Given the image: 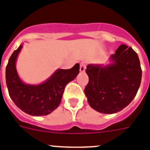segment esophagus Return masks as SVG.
I'll use <instances>...</instances> for the list:
<instances>
[{"label": "esophagus", "instance_id": "1", "mask_svg": "<svg viewBox=\"0 0 150 150\" xmlns=\"http://www.w3.org/2000/svg\"><path fill=\"white\" fill-rule=\"evenodd\" d=\"M86 63L84 62H81L80 63V71H81V72H84V71H86Z\"/></svg>", "mask_w": 150, "mask_h": 150}]
</instances>
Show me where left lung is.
I'll return each mask as SVG.
<instances>
[{"label":"left lung","instance_id":"obj_1","mask_svg":"<svg viewBox=\"0 0 150 150\" xmlns=\"http://www.w3.org/2000/svg\"><path fill=\"white\" fill-rule=\"evenodd\" d=\"M110 64L87 65L89 81L85 94L90 106L98 112H120L135 98L141 83L142 69L138 54L122 45L109 58Z\"/></svg>","mask_w":150,"mask_h":150}]
</instances>
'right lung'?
<instances>
[{
    "instance_id": "obj_1",
    "label": "right lung",
    "mask_w": 150,
    "mask_h": 150,
    "mask_svg": "<svg viewBox=\"0 0 150 150\" xmlns=\"http://www.w3.org/2000/svg\"><path fill=\"white\" fill-rule=\"evenodd\" d=\"M22 47L21 45L13 52L6 67V83L9 96L14 104L28 115H48L60 104L65 86L79 73V64L70 69H57L43 83L25 84L18 76L16 69V61Z\"/></svg>"
}]
</instances>
